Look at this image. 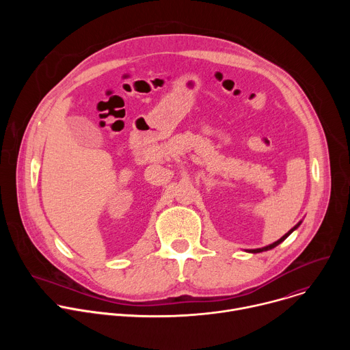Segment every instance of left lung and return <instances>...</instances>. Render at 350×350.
Wrapping results in <instances>:
<instances>
[{
  "mask_svg": "<svg viewBox=\"0 0 350 350\" xmlns=\"http://www.w3.org/2000/svg\"><path fill=\"white\" fill-rule=\"evenodd\" d=\"M299 224H301V223H299ZM299 224H296V226H295L292 230H289V231H288V232H286L284 237H281V238H280L278 241H275L274 243H271V245H269V246H265V247H259V249H251V251H249V252H251V254H259V252H263V251H269V249H273V247H275V246H277V245H280V243H281V242H282V241H284V239H285V238H286V237H288V235H289V234H291L293 230H296V228L299 227Z\"/></svg>",
  "mask_w": 350,
  "mask_h": 350,
  "instance_id": "8db88e82",
  "label": "left lung"
}]
</instances>
